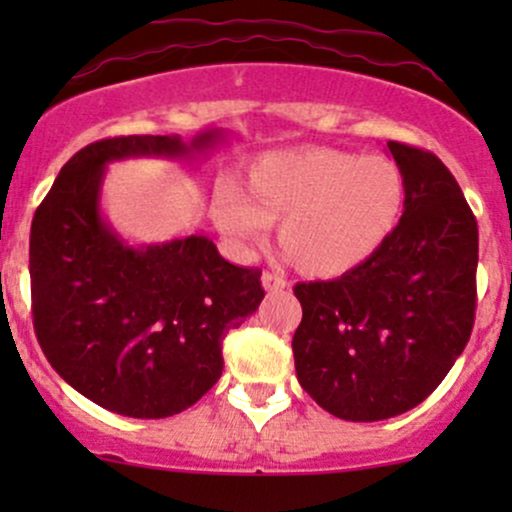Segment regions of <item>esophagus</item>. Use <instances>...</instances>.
I'll use <instances>...</instances> for the list:
<instances>
[{"label":"esophagus","instance_id":"esophagus-1","mask_svg":"<svg viewBox=\"0 0 512 512\" xmlns=\"http://www.w3.org/2000/svg\"><path fill=\"white\" fill-rule=\"evenodd\" d=\"M262 286H264V291L276 293V291H284L286 286H289V281H286L284 276L276 274V272H264L262 274Z\"/></svg>","mask_w":512,"mask_h":512}]
</instances>
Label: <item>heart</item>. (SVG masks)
Wrapping results in <instances>:
<instances>
[{
  "label": "heart",
  "instance_id": "b5f03b06",
  "mask_svg": "<svg viewBox=\"0 0 512 512\" xmlns=\"http://www.w3.org/2000/svg\"><path fill=\"white\" fill-rule=\"evenodd\" d=\"M402 170L385 156L361 158L327 146L267 151L248 168V192L226 180L214 223L250 252L279 221V245L298 272L342 276L366 264L404 211Z\"/></svg>",
  "mask_w": 512,
  "mask_h": 512
}]
</instances>
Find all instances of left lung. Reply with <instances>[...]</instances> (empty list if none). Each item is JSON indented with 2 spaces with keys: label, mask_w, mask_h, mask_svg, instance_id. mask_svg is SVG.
<instances>
[{
  "label": "left lung",
  "mask_w": 512,
  "mask_h": 512,
  "mask_svg": "<svg viewBox=\"0 0 512 512\" xmlns=\"http://www.w3.org/2000/svg\"><path fill=\"white\" fill-rule=\"evenodd\" d=\"M387 149L407 187L392 236L354 272L293 289L298 383L344 421L424 402L467 346L477 310L479 228L460 185L431 151Z\"/></svg>",
  "instance_id": "1"
}]
</instances>
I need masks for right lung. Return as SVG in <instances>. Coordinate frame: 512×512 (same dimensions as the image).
Here are the masks:
<instances>
[{
    "label": "right lung",
    "instance_id": "right-lung-1",
    "mask_svg": "<svg viewBox=\"0 0 512 512\" xmlns=\"http://www.w3.org/2000/svg\"><path fill=\"white\" fill-rule=\"evenodd\" d=\"M223 142L207 129L101 139L64 163L31 226L33 327L64 383L132 419H166L221 378V344L262 303L260 269L223 260L202 233L134 248L101 214L105 166L192 158Z\"/></svg>",
    "mask_w": 512,
    "mask_h": 512
}]
</instances>
